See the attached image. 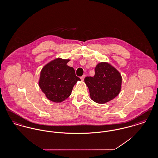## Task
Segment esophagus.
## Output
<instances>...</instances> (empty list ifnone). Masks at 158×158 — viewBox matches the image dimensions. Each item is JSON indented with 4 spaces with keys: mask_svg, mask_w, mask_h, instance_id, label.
Returning a JSON list of instances; mask_svg holds the SVG:
<instances>
[{
    "mask_svg": "<svg viewBox=\"0 0 158 158\" xmlns=\"http://www.w3.org/2000/svg\"><path fill=\"white\" fill-rule=\"evenodd\" d=\"M85 75H83L82 76H81V79L82 81H83L84 79H85Z\"/></svg>",
    "mask_w": 158,
    "mask_h": 158,
    "instance_id": "1",
    "label": "esophagus"
}]
</instances>
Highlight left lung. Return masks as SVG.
Here are the masks:
<instances>
[{"mask_svg": "<svg viewBox=\"0 0 158 158\" xmlns=\"http://www.w3.org/2000/svg\"><path fill=\"white\" fill-rule=\"evenodd\" d=\"M94 77L87 76L84 81L88 86L90 99L98 104H105L115 98L120 92L122 76L108 62H100L95 69Z\"/></svg>", "mask_w": 158, "mask_h": 158, "instance_id": "left-lung-1", "label": "left lung"}]
</instances>
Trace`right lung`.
Returning <instances> with one entry per match:
<instances>
[{
	"label": "right lung",
	"mask_w": 158,
	"mask_h": 158,
	"mask_svg": "<svg viewBox=\"0 0 158 158\" xmlns=\"http://www.w3.org/2000/svg\"><path fill=\"white\" fill-rule=\"evenodd\" d=\"M70 59H54L42 68L38 85L48 100L60 103L70 97L79 77L75 69L67 65Z\"/></svg>",
	"instance_id": "right-lung-1"
}]
</instances>
